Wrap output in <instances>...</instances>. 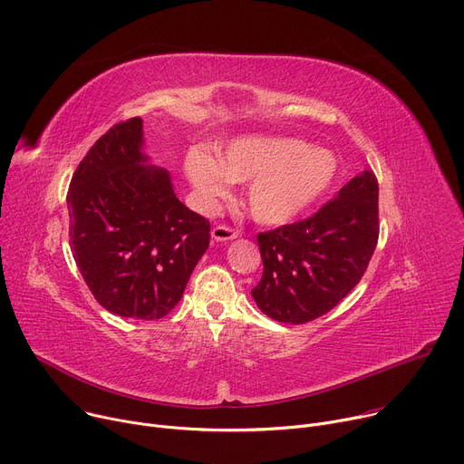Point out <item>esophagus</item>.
Returning <instances> with one entry per match:
<instances>
[{"label": "esophagus", "mask_w": 464, "mask_h": 464, "mask_svg": "<svg viewBox=\"0 0 464 464\" xmlns=\"http://www.w3.org/2000/svg\"><path fill=\"white\" fill-rule=\"evenodd\" d=\"M211 237H213V240H217V242H226V240L237 238V237H238V231L233 229V227H229V226H217V227H213Z\"/></svg>", "instance_id": "esophagus-1"}]
</instances>
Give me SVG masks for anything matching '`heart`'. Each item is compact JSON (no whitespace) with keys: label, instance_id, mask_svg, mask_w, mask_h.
Returning a JSON list of instances; mask_svg holds the SVG:
<instances>
[{"label":"heart","instance_id":"heart-1","mask_svg":"<svg viewBox=\"0 0 464 464\" xmlns=\"http://www.w3.org/2000/svg\"><path fill=\"white\" fill-rule=\"evenodd\" d=\"M336 169V158L328 150L285 138L240 140L217 158L192 149L185 158L187 178L206 202L224 198L231 181H249L247 209L266 226L306 213L334 181Z\"/></svg>","mask_w":464,"mask_h":464}]
</instances>
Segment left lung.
I'll return each instance as SVG.
<instances>
[{"instance_id":"8db88e82","label":"left lung","mask_w":464,"mask_h":464,"mask_svg":"<svg viewBox=\"0 0 464 464\" xmlns=\"http://www.w3.org/2000/svg\"><path fill=\"white\" fill-rule=\"evenodd\" d=\"M378 231V181L365 170L306 220L256 235L264 264L251 290L256 306L292 324L333 310L363 277Z\"/></svg>"}]
</instances>
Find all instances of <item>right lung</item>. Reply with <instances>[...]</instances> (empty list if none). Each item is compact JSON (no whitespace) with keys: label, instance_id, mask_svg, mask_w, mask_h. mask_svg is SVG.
<instances>
[{"label":"right lung","instance_id":"right-lung-1","mask_svg":"<svg viewBox=\"0 0 464 464\" xmlns=\"http://www.w3.org/2000/svg\"><path fill=\"white\" fill-rule=\"evenodd\" d=\"M143 121L113 124L68 190L70 244L93 297L121 317L160 319L209 247V220L185 208L161 167L145 165Z\"/></svg>","mask_w":464,"mask_h":464}]
</instances>
